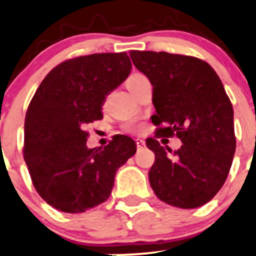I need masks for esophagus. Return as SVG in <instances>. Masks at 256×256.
<instances>
[{"label": "esophagus", "instance_id": "1", "mask_svg": "<svg viewBox=\"0 0 256 256\" xmlns=\"http://www.w3.org/2000/svg\"><path fill=\"white\" fill-rule=\"evenodd\" d=\"M136 146H138V148H143L144 146H146L144 140H142V139H136Z\"/></svg>", "mask_w": 256, "mask_h": 256}]
</instances>
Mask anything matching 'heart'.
Listing matches in <instances>:
<instances>
[{
	"label": "heart",
	"instance_id": "1",
	"mask_svg": "<svg viewBox=\"0 0 256 256\" xmlns=\"http://www.w3.org/2000/svg\"><path fill=\"white\" fill-rule=\"evenodd\" d=\"M144 76L142 75V74H132V75L128 76L127 81H126V85H127V88L129 91H133V88H136V84L139 82V81L143 78ZM126 129L129 132H136L139 129V126L138 124H134V123H128L127 126H126Z\"/></svg>",
	"mask_w": 256,
	"mask_h": 256
}]
</instances>
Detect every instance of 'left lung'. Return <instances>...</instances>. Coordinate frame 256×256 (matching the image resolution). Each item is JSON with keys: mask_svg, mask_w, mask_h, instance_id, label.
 Masks as SVG:
<instances>
[{"mask_svg": "<svg viewBox=\"0 0 256 256\" xmlns=\"http://www.w3.org/2000/svg\"><path fill=\"white\" fill-rule=\"evenodd\" d=\"M129 55L152 85L156 138L176 136L182 142L170 158L172 150L148 139L155 154L150 186L171 206L207 204L224 185L236 152L233 107L222 81L210 64L194 56L140 50Z\"/></svg>", "mask_w": 256, "mask_h": 256, "instance_id": "8db88e82", "label": "left lung"}]
</instances>
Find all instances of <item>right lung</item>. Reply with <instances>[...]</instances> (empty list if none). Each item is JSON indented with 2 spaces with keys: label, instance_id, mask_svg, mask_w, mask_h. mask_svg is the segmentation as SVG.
Wrapping results in <instances>:
<instances>
[{
  "label": "right lung",
  "instance_id": "1",
  "mask_svg": "<svg viewBox=\"0 0 256 256\" xmlns=\"http://www.w3.org/2000/svg\"><path fill=\"white\" fill-rule=\"evenodd\" d=\"M127 52H101L62 62L44 78L24 120L23 156L39 196L62 212L81 213L106 201L118 168L136 143L117 136L88 149L86 124L102 118L106 96L130 74Z\"/></svg>",
  "mask_w": 256,
  "mask_h": 256
}]
</instances>
